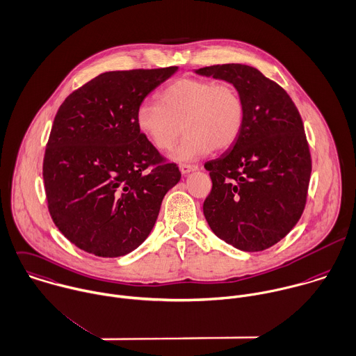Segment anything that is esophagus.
<instances>
[{
  "mask_svg": "<svg viewBox=\"0 0 356 356\" xmlns=\"http://www.w3.org/2000/svg\"><path fill=\"white\" fill-rule=\"evenodd\" d=\"M199 167L197 165H192V164H179V171L184 174V175H188L189 172H193L196 171Z\"/></svg>",
  "mask_w": 356,
  "mask_h": 356,
  "instance_id": "34e87169",
  "label": "esophagus"
}]
</instances>
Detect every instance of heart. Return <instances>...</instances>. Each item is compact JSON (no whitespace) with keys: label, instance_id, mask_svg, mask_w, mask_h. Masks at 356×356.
<instances>
[{"label":"heart","instance_id":"b5f03b06","mask_svg":"<svg viewBox=\"0 0 356 356\" xmlns=\"http://www.w3.org/2000/svg\"><path fill=\"white\" fill-rule=\"evenodd\" d=\"M135 120L138 129L161 152L172 147L184 125L186 136L171 157L193 161L214 147L227 149L236 142L244 109L232 86L185 77L168 84L159 102H142Z\"/></svg>","mask_w":356,"mask_h":356}]
</instances>
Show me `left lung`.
Listing matches in <instances>:
<instances>
[{"label": "left lung", "mask_w": 356, "mask_h": 356, "mask_svg": "<svg viewBox=\"0 0 356 356\" xmlns=\"http://www.w3.org/2000/svg\"><path fill=\"white\" fill-rule=\"evenodd\" d=\"M193 72L232 84L244 109L236 142L204 164L213 181L206 221L237 250L269 248L305 207L312 165L301 116L287 92L255 67L228 63Z\"/></svg>", "instance_id": "1"}]
</instances>
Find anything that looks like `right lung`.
<instances>
[{"label": "right lung", "mask_w": 356, "mask_h": 356, "mask_svg": "<svg viewBox=\"0 0 356 356\" xmlns=\"http://www.w3.org/2000/svg\"><path fill=\"white\" fill-rule=\"evenodd\" d=\"M177 72L178 66L108 72L60 105L42 177L55 225L79 248L105 258L134 251L179 182L177 164L161 163L135 120L143 99Z\"/></svg>", "instance_id": "add662e5"}]
</instances>
